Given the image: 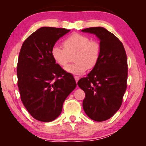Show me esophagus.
I'll return each instance as SVG.
<instances>
[{"label":"esophagus","mask_w":146,"mask_h":146,"mask_svg":"<svg viewBox=\"0 0 146 146\" xmlns=\"http://www.w3.org/2000/svg\"><path fill=\"white\" fill-rule=\"evenodd\" d=\"M74 78H75V80L76 81V82L77 83L78 80L80 79V77H79V76H74Z\"/></svg>","instance_id":"obj_1"}]
</instances>
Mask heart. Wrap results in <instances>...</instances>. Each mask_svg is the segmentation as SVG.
Returning a JSON list of instances; mask_svg holds the SVG:
<instances>
[{
    "label": "heart",
    "mask_w": 146,
    "mask_h": 146,
    "mask_svg": "<svg viewBox=\"0 0 146 146\" xmlns=\"http://www.w3.org/2000/svg\"><path fill=\"white\" fill-rule=\"evenodd\" d=\"M63 48L55 45L51 51V55L55 62L61 67L67 65L71 55H73L75 62L65 67L68 73L80 75L86 72L88 68L93 69L100 60L102 48L97 40H90L85 35L75 33L65 38Z\"/></svg>",
    "instance_id": "b5f03b06"
}]
</instances>
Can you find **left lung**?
Returning a JSON list of instances; mask_svg holds the SVG:
<instances>
[{"label":"left lung","mask_w":146,"mask_h":146,"mask_svg":"<svg viewBox=\"0 0 146 146\" xmlns=\"http://www.w3.org/2000/svg\"><path fill=\"white\" fill-rule=\"evenodd\" d=\"M100 40L102 52L97 65L77 83L85 92L83 108L91 119L102 122L119 110L127 88V60L122 43L102 27L82 29Z\"/></svg>","instance_id":"left-lung-1"}]
</instances>
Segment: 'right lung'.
I'll return each mask as SVG.
<instances>
[{
    "label": "right lung",
    "mask_w": 146,
    "mask_h": 146,
    "mask_svg": "<svg viewBox=\"0 0 146 146\" xmlns=\"http://www.w3.org/2000/svg\"><path fill=\"white\" fill-rule=\"evenodd\" d=\"M65 28L42 27L30 35L19 53L17 72L21 99L32 117L51 122L60 115L64 100L76 84L52 58L51 51Z\"/></svg>",
    "instance_id": "right-lung-1"
}]
</instances>
